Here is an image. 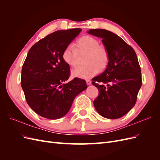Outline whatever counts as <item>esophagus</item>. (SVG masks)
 Wrapping results in <instances>:
<instances>
[{
    "label": "esophagus",
    "instance_id": "1",
    "mask_svg": "<svg viewBox=\"0 0 160 160\" xmlns=\"http://www.w3.org/2000/svg\"><path fill=\"white\" fill-rule=\"evenodd\" d=\"M86 83H87V85H90L91 84V81L90 80H87Z\"/></svg>",
    "mask_w": 160,
    "mask_h": 160
}]
</instances>
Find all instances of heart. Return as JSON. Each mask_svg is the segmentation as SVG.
Wrapping results in <instances>:
<instances>
[{
	"label": "heart",
	"instance_id": "b5f03b06",
	"mask_svg": "<svg viewBox=\"0 0 160 160\" xmlns=\"http://www.w3.org/2000/svg\"><path fill=\"white\" fill-rule=\"evenodd\" d=\"M74 47L67 46L62 53V59L67 65L75 67L78 61V55L85 53L83 66L77 67L71 71L73 77L87 79L95 75L99 69L102 70L108 65L109 54L106 48L99 45L95 38L85 35L77 41Z\"/></svg>",
	"mask_w": 160,
	"mask_h": 160
}]
</instances>
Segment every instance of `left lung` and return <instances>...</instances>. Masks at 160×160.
Segmentation results:
<instances>
[{"label": "left lung", "instance_id": "obj_1", "mask_svg": "<svg viewBox=\"0 0 160 160\" xmlns=\"http://www.w3.org/2000/svg\"><path fill=\"white\" fill-rule=\"evenodd\" d=\"M101 38L109 54L107 68L92 79L99 90L94 101L98 113L108 119L123 117L133 108L142 84L141 68L133 48L116 34L105 29H91Z\"/></svg>", "mask_w": 160, "mask_h": 160}]
</instances>
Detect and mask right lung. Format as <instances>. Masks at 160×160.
<instances>
[{"instance_id": "obj_1", "label": "right lung", "mask_w": 160, "mask_h": 160, "mask_svg": "<svg viewBox=\"0 0 160 160\" xmlns=\"http://www.w3.org/2000/svg\"><path fill=\"white\" fill-rule=\"evenodd\" d=\"M81 28L57 31L42 38L28 51L21 72V87L30 108L47 119H57L69 112L77 95L87 89L83 79L65 83L70 67L62 53Z\"/></svg>"}]
</instances>
